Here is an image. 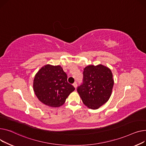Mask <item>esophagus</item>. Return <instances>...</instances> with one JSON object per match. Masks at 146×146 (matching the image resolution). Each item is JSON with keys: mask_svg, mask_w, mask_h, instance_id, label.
<instances>
[{"mask_svg": "<svg viewBox=\"0 0 146 146\" xmlns=\"http://www.w3.org/2000/svg\"><path fill=\"white\" fill-rule=\"evenodd\" d=\"M73 86L74 87V88L76 89V87H77V84H76V82H74V84H73Z\"/></svg>", "mask_w": 146, "mask_h": 146, "instance_id": "esophagus-1", "label": "esophagus"}]
</instances>
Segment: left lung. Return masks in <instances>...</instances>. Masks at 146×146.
Returning <instances> with one entry per match:
<instances>
[{
  "label": "left lung",
  "instance_id": "left-lung-1",
  "mask_svg": "<svg viewBox=\"0 0 146 146\" xmlns=\"http://www.w3.org/2000/svg\"><path fill=\"white\" fill-rule=\"evenodd\" d=\"M83 84L77 88L85 106L97 110L108 101L114 85L113 73L102 64L90 65L84 69Z\"/></svg>",
  "mask_w": 146,
  "mask_h": 146
}]
</instances>
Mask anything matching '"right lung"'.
Returning <instances> with one entry per match:
<instances>
[{
    "instance_id": "obj_1",
    "label": "right lung",
    "mask_w": 146,
    "mask_h": 146,
    "mask_svg": "<svg viewBox=\"0 0 146 146\" xmlns=\"http://www.w3.org/2000/svg\"><path fill=\"white\" fill-rule=\"evenodd\" d=\"M34 92L38 100L51 107L62 106L75 90L67 82V75L60 65L46 64L36 74L33 82Z\"/></svg>"
}]
</instances>
